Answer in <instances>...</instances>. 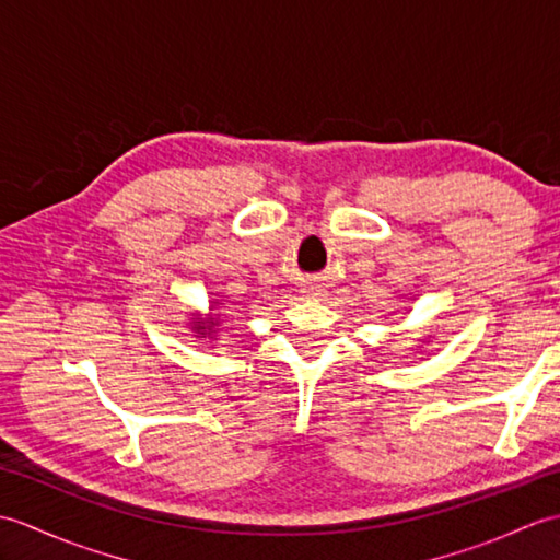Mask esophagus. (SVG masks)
<instances>
[{
    "label": "esophagus",
    "mask_w": 560,
    "mask_h": 560,
    "mask_svg": "<svg viewBox=\"0 0 560 560\" xmlns=\"http://www.w3.org/2000/svg\"><path fill=\"white\" fill-rule=\"evenodd\" d=\"M307 293H311V295H319V291H307Z\"/></svg>",
    "instance_id": "esophagus-1"
}]
</instances>
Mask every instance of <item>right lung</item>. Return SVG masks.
<instances>
[{
    "instance_id": "1",
    "label": "right lung",
    "mask_w": 560,
    "mask_h": 560,
    "mask_svg": "<svg viewBox=\"0 0 560 560\" xmlns=\"http://www.w3.org/2000/svg\"><path fill=\"white\" fill-rule=\"evenodd\" d=\"M201 325H205V323H201ZM201 325H197V331H207L209 327H213V325H219V319H217V317H211V319H209V327H201Z\"/></svg>"
}]
</instances>
